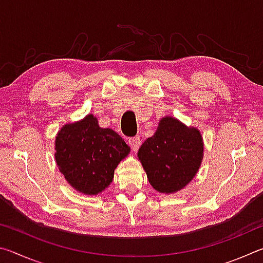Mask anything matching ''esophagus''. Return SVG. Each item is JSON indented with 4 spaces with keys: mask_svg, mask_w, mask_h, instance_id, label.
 Returning <instances> with one entry per match:
<instances>
[{
    "mask_svg": "<svg viewBox=\"0 0 263 263\" xmlns=\"http://www.w3.org/2000/svg\"><path fill=\"white\" fill-rule=\"evenodd\" d=\"M128 144H130L131 148L135 151V152H137L138 148H139L140 144H141V140H140L139 137H132V138H130V139H128Z\"/></svg>",
    "mask_w": 263,
    "mask_h": 263,
    "instance_id": "34e87169",
    "label": "esophagus"
}]
</instances>
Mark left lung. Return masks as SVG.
Listing matches in <instances>:
<instances>
[{"label":"left lung","mask_w":263,"mask_h":263,"mask_svg":"<svg viewBox=\"0 0 263 263\" xmlns=\"http://www.w3.org/2000/svg\"><path fill=\"white\" fill-rule=\"evenodd\" d=\"M138 157L155 190L175 193L193 180L201 166V133L173 117L162 118L154 136L140 146Z\"/></svg>","instance_id":"1"}]
</instances>
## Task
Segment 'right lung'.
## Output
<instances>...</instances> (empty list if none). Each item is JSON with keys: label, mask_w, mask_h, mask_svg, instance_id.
Masks as SVG:
<instances>
[{"label": "right lung", "mask_w": 263, "mask_h": 263, "mask_svg": "<svg viewBox=\"0 0 263 263\" xmlns=\"http://www.w3.org/2000/svg\"><path fill=\"white\" fill-rule=\"evenodd\" d=\"M55 149L58 167L65 179L86 195L103 191L112 182L115 168L130 152L123 138L111 128L100 127L92 115L62 127Z\"/></svg>", "instance_id": "add662e5"}]
</instances>
